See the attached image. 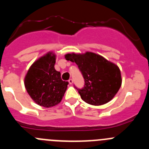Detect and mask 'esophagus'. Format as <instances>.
Instances as JSON below:
<instances>
[{
  "mask_svg": "<svg viewBox=\"0 0 149 149\" xmlns=\"http://www.w3.org/2000/svg\"><path fill=\"white\" fill-rule=\"evenodd\" d=\"M68 83H69V84H73V80L72 79H69L68 80Z\"/></svg>",
  "mask_w": 149,
  "mask_h": 149,
  "instance_id": "1",
  "label": "esophagus"
}]
</instances>
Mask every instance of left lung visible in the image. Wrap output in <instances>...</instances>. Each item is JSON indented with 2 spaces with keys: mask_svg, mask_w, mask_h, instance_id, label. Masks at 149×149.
I'll return each mask as SVG.
<instances>
[{
  "mask_svg": "<svg viewBox=\"0 0 149 149\" xmlns=\"http://www.w3.org/2000/svg\"><path fill=\"white\" fill-rule=\"evenodd\" d=\"M67 60L75 63L84 78V88L76 89L86 103L99 106L111 101L122 85L120 69L116 64L93 52L67 54Z\"/></svg>",
  "mask_w": 149,
  "mask_h": 149,
  "instance_id": "left-lung-1",
  "label": "left lung"
}]
</instances>
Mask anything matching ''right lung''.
<instances>
[{"label":"right lung","instance_id":"1","mask_svg":"<svg viewBox=\"0 0 149 149\" xmlns=\"http://www.w3.org/2000/svg\"><path fill=\"white\" fill-rule=\"evenodd\" d=\"M55 62L56 55L48 52L33 63L24 77V86L30 98L44 107L58 104L68 84L54 68Z\"/></svg>","mask_w":149,"mask_h":149}]
</instances>
